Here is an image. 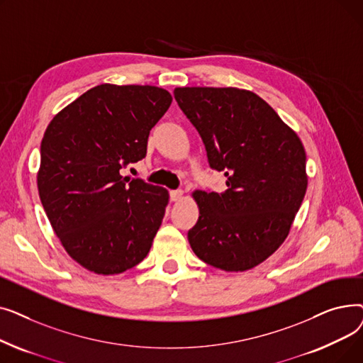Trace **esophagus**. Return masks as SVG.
Returning <instances> with one entry per match:
<instances>
[{
  "mask_svg": "<svg viewBox=\"0 0 363 363\" xmlns=\"http://www.w3.org/2000/svg\"><path fill=\"white\" fill-rule=\"evenodd\" d=\"M184 197V191L182 189H174V191H170V200L172 201H179Z\"/></svg>",
  "mask_w": 363,
  "mask_h": 363,
  "instance_id": "1",
  "label": "esophagus"
}]
</instances>
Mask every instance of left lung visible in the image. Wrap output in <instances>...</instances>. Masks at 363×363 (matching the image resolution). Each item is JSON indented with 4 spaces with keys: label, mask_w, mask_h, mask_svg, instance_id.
<instances>
[{
    "label": "left lung",
    "mask_w": 363,
    "mask_h": 363,
    "mask_svg": "<svg viewBox=\"0 0 363 363\" xmlns=\"http://www.w3.org/2000/svg\"><path fill=\"white\" fill-rule=\"evenodd\" d=\"M175 100L204 143L226 189H196L199 220L188 231L196 256L226 272L249 271L287 238L308 188L306 151L297 133L257 94L182 86Z\"/></svg>",
    "instance_id": "1"
}]
</instances>
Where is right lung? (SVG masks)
<instances>
[{
  "label": "right lung",
  "mask_w": 363,
  "mask_h": 363,
  "mask_svg": "<svg viewBox=\"0 0 363 363\" xmlns=\"http://www.w3.org/2000/svg\"><path fill=\"white\" fill-rule=\"evenodd\" d=\"M172 103L151 85L101 84L55 114L41 143L36 184L67 255L99 275L122 274L148 255L169 193L122 177Z\"/></svg>",
  "instance_id": "obj_1"
}]
</instances>
